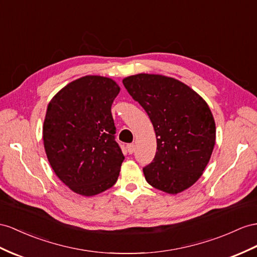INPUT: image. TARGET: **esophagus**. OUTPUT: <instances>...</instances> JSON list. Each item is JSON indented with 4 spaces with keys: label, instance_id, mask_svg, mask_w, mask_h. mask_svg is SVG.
I'll return each mask as SVG.
<instances>
[{
    "label": "esophagus",
    "instance_id": "34e87169",
    "mask_svg": "<svg viewBox=\"0 0 257 257\" xmlns=\"http://www.w3.org/2000/svg\"><path fill=\"white\" fill-rule=\"evenodd\" d=\"M127 150H128V153H129V154H133V153L135 152V150H136L135 144H128V146H127Z\"/></svg>",
    "mask_w": 257,
    "mask_h": 257
}]
</instances>
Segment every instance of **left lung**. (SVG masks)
I'll return each mask as SVG.
<instances>
[{
    "label": "left lung",
    "instance_id": "8db88e82",
    "mask_svg": "<svg viewBox=\"0 0 257 257\" xmlns=\"http://www.w3.org/2000/svg\"><path fill=\"white\" fill-rule=\"evenodd\" d=\"M122 83L155 130L156 154L143 168L147 181L170 194L191 187L215 146V120L207 103L187 84L166 76L139 74Z\"/></svg>",
    "mask_w": 257,
    "mask_h": 257
}]
</instances>
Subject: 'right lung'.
I'll use <instances>...</instances> for the list:
<instances>
[{
	"label": "right lung",
	"instance_id": "1",
	"mask_svg": "<svg viewBox=\"0 0 257 257\" xmlns=\"http://www.w3.org/2000/svg\"><path fill=\"white\" fill-rule=\"evenodd\" d=\"M106 77L85 76L52 98L43 123L51 167L72 191L91 196L113 187L124 156L110 107L119 93Z\"/></svg>",
	"mask_w": 257,
	"mask_h": 257
}]
</instances>
